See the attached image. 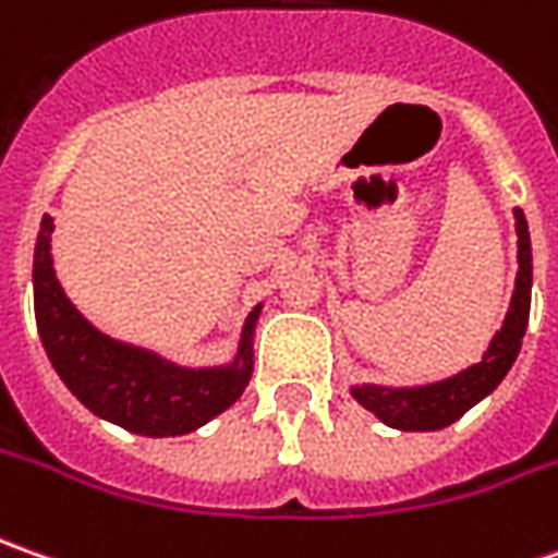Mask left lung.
<instances>
[{
  "mask_svg": "<svg viewBox=\"0 0 558 558\" xmlns=\"http://www.w3.org/2000/svg\"><path fill=\"white\" fill-rule=\"evenodd\" d=\"M515 234H519V275H515V293L509 302L507 320L500 333L490 339L488 352L470 371L441 379L433 386L420 389H379V386H355L352 395L357 401L374 411L383 423L392 429H408V433H433L445 429L453 420H460L478 404L485 395H490L500 379L507 376L512 361L522 349V337L529 330L531 315V238L525 213L515 209Z\"/></svg>",
  "mask_w": 558,
  "mask_h": 558,
  "instance_id": "obj_1",
  "label": "left lung"
}]
</instances>
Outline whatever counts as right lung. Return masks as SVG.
I'll list each match as a JSON object with an SVG mask.
<instances>
[{
    "label": "right lung",
    "mask_w": 558,
    "mask_h": 558,
    "mask_svg": "<svg viewBox=\"0 0 558 558\" xmlns=\"http://www.w3.org/2000/svg\"><path fill=\"white\" fill-rule=\"evenodd\" d=\"M51 231L54 221L46 216L33 253L36 327L51 367L88 411L129 433L166 438L201 429L241 398L253 374V330L259 308L246 317L241 349L228 367H175L145 349L98 333L73 308L51 268Z\"/></svg>",
    "instance_id": "right-lung-1"
}]
</instances>
